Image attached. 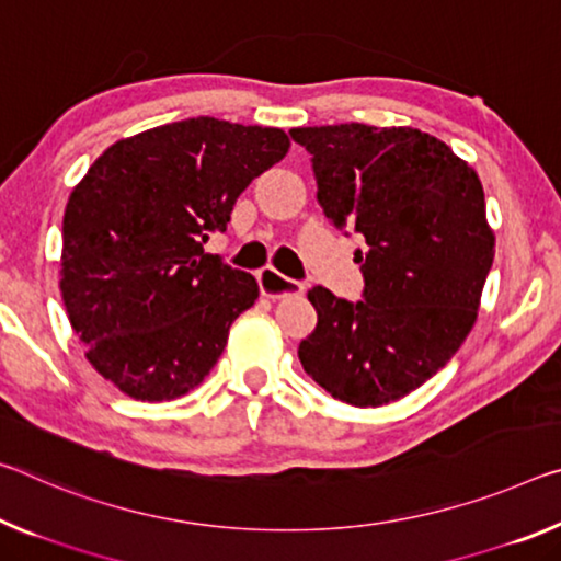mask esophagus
Wrapping results in <instances>:
<instances>
[{
    "label": "esophagus",
    "mask_w": 561,
    "mask_h": 561,
    "mask_svg": "<svg viewBox=\"0 0 561 561\" xmlns=\"http://www.w3.org/2000/svg\"><path fill=\"white\" fill-rule=\"evenodd\" d=\"M256 282H260V289L264 297L270 299H282V297H299L305 291V284L297 279H289L279 274L274 266H264V270L256 272Z\"/></svg>",
    "instance_id": "1"
}]
</instances>
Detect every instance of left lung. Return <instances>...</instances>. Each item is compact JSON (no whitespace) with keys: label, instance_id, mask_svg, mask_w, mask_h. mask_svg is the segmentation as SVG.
<instances>
[{"label":"left lung","instance_id":"8db88e82","mask_svg":"<svg viewBox=\"0 0 561 561\" xmlns=\"http://www.w3.org/2000/svg\"><path fill=\"white\" fill-rule=\"evenodd\" d=\"M312 154L317 202L367 249L359 301L309 289L314 332L299 362L352 407H381L437 375L474 327L494 262L484 190L442 139L412 127L329 124L289 131Z\"/></svg>","mask_w":561,"mask_h":561}]
</instances>
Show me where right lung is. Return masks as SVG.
<instances>
[{
  "label": "right lung",
  "mask_w": 561,
  "mask_h": 561,
  "mask_svg": "<svg viewBox=\"0 0 561 561\" xmlns=\"http://www.w3.org/2000/svg\"><path fill=\"white\" fill-rule=\"evenodd\" d=\"M287 149L274 127L182 119L119 139L69 194L61 299L89 364L119 392L169 402L215 367L260 287L204 242Z\"/></svg>",
  "instance_id": "add662e5"
}]
</instances>
